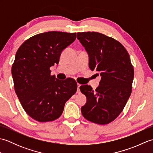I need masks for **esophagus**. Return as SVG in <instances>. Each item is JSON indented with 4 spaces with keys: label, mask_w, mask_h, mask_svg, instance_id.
<instances>
[{
    "label": "esophagus",
    "mask_w": 153,
    "mask_h": 153,
    "mask_svg": "<svg viewBox=\"0 0 153 153\" xmlns=\"http://www.w3.org/2000/svg\"><path fill=\"white\" fill-rule=\"evenodd\" d=\"M81 86V85L79 83H77V93L79 92V87Z\"/></svg>",
    "instance_id": "obj_1"
}]
</instances>
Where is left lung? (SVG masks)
Instances as JSON below:
<instances>
[{
  "instance_id": "8db88e82",
  "label": "left lung",
  "mask_w": 153,
  "mask_h": 153,
  "mask_svg": "<svg viewBox=\"0 0 153 153\" xmlns=\"http://www.w3.org/2000/svg\"><path fill=\"white\" fill-rule=\"evenodd\" d=\"M77 38L89 54L90 69L101 76L95 91L88 85L79 87L87 97L82 113L90 122L108 124L122 112L130 97L134 66L128 51L114 39L90 31L77 33Z\"/></svg>"
}]
</instances>
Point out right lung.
<instances>
[{
    "mask_svg": "<svg viewBox=\"0 0 153 153\" xmlns=\"http://www.w3.org/2000/svg\"><path fill=\"white\" fill-rule=\"evenodd\" d=\"M76 39V33L45 32L29 38L16 52L12 66L15 92L25 112L38 122L58 119L76 92L74 79L60 81L51 76L50 70Z\"/></svg>",
    "mask_w": 153,
    "mask_h": 153,
    "instance_id": "1",
    "label": "right lung"
}]
</instances>
